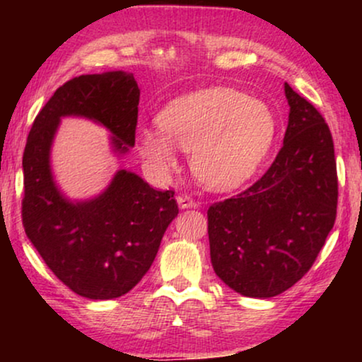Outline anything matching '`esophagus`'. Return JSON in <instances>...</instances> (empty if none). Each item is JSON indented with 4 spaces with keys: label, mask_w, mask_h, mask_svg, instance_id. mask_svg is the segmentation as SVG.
<instances>
[{
    "label": "esophagus",
    "mask_w": 362,
    "mask_h": 362,
    "mask_svg": "<svg viewBox=\"0 0 362 362\" xmlns=\"http://www.w3.org/2000/svg\"><path fill=\"white\" fill-rule=\"evenodd\" d=\"M176 201H177V204H180L181 209H187V207H196L197 206V202L187 194H180L176 197Z\"/></svg>",
    "instance_id": "esophagus-1"
}]
</instances>
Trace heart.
Here are the masks:
<instances>
[{
  "label": "heart",
  "instance_id": "obj_1",
  "mask_svg": "<svg viewBox=\"0 0 362 362\" xmlns=\"http://www.w3.org/2000/svg\"><path fill=\"white\" fill-rule=\"evenodd\" d=\"M160 132L145 128L136 150L156 176L177 166L175 148L191 153V170L209 189H230L249 180L272 150L279 123L262 98L234 88H206L171 100L158 113Z\"/></svg>",
  "mask_w": 362,
  "mask_h": 362
}]
</instances>
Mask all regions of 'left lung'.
<instances>
[{
  "label": "left lung",
  "mask_w": 362,
  "mask_h": 362,
  "mask_svg": "<svg viewBox=\"0 0 362 362\" xmlns=\"http://www.w3.org/2000/svg\"><path fill=\"white\" fill-rule=\"evenodd\" d=\"M290 105L284 146L259 181L207 211L211 262L237 293L272 298L315 264L338 206L328 123L285 83Z\"/></svg>",
  "instance_id": "8db88e82"
}]
</instances>
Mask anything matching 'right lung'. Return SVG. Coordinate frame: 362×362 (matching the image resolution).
I'll return each mask as SVG.
<instances>
[{
  "label": "right lung",
  "mask_w": 362,
  "mask_h": 362,
  "mask_svg": "<svg viewBox=\"0 0 362 362\" xmlns=\"http://www.w3.org/2000/svg\"><path fill=\"white\" fill-rule=\"evenodd\" d=\"M140 88L133 74L74 77L42 107L23 155V226L52 274L90 300L125 295L150 270L177 216L175 191H156L135 173L117 171L102 194L71 201L51 171V146L62 117H83L112 133L118 155L135 145Z\"/></svg>",
  "instance_id": "obj_1"
}]
</instances>
